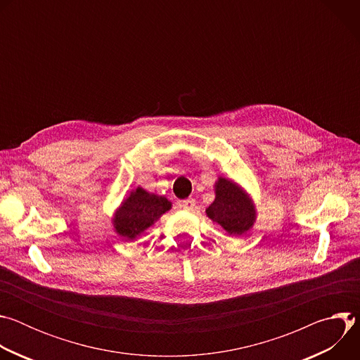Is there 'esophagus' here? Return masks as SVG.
I'll return each mask as SVG.
<instances>
[{"instance_id":"1","label":"esophagus","mask_w":360,"mask_h":360,"mask_svg":"<svg viewBox=\"0 0 360 360\" xmlns=\"http://www.w3.org/2000/svg\"><path fill=\"white\" fill-rule=\"evenodd\" d=\"M181 205H182V208H184L185 211H192V210L195 208L196 202H195V199H193V198H188V199H184Z\"/></svg>"}]
</instances>
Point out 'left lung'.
Masks as SVG:
<instances>
[{"instance_id":"left-lung-1","label":"left lung","mask_w":360,"mask_h":360,"mask_svg":"<svg viewBox=\"0 0 360 360\" xmlns=\"http://www.w3.org/2000/svg\"><path fill=\"white\" fill-rule=\"evenodd\" d=\"M205 212L229 236L246 233L256 221V210L250 195L240 185L224 176L215 182V200Z\"/></svg>"}]
</instances>
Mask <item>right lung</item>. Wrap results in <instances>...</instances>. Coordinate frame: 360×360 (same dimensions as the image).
<instances>
[{"label":"right lung","instance_id":"1","mask_svg":"<svg viewBox=\"0 0 360 360\" xmlns=\"http://www.w3.org/2000/svg\"><path fill=\"white\" fill-rule=\"evenodd\" d=\"M172 208V202L162 195L148 192L138 186L121 202L115 211L112 225L115 232L125 239H135L155 224Z\"/></svg>","mask_w":360,"mask_h":360}]
</instances>
